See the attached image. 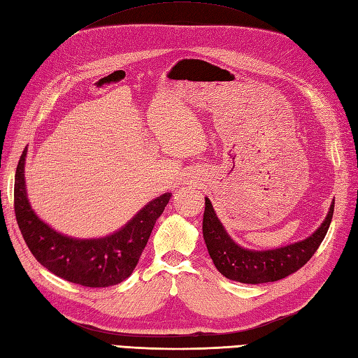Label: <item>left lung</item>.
I'll list each match as a JSON object with an SVG mask.
<instances>
[{
	"label": "left lung",
	"instance_id": "obj_1",
	"mask_svg": "<svg viewBox=\"0 0 358 358\" xmlns=\"http://www.w3.org/2000/svg\"><path fill=\"white\" fill-rule=\"evenodd\" d=\"M333 210L334 202L330 205L326 220L306 239L281 248L256 251L239 247L227 235L213 208V203L208 198H205L202 234L210 257L218 272L226 278L244 284L273 282L294 273L314 256L327 234Z\"/></svg>",
	"mask_w": 358,
	"mask_h": 358
}]
</instances>
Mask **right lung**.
Segmentation results:
<instances>
[{
    "instance_id": "add662e5",
    "label": "right lung",
    "mask_w": 358,
    "mask_h": 358,
    "mask_svg": "<svg viewBox=\"0 0 358 358\" xmlns=\"http://www.w3.org/2000/svg\"><path fill=\"white\" fill-rule=\"evenodd\" d=\"M25 157L22 153L15 176V213L29 251L45 269L85 287H110L134 272L156 220L171 199L165 193L150 201L128 224L103 238L77 239L56 232L32 211L25 186Z\"/></svg>"
}]
</instances>
